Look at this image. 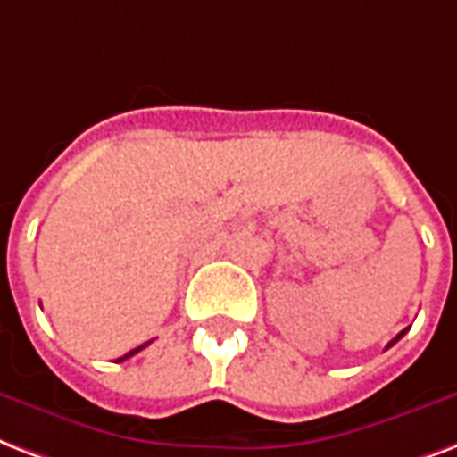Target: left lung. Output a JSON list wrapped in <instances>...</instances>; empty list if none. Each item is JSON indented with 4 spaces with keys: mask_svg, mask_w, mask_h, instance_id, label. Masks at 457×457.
I'll list each match as a JSON object with an SVG mask.
<instances>
[{
    "mask_svg": "<svg viewBox=\"0 0 457 457\" xmlns=\"http://www.w3.org/2000/svg\"><path fill=\"white\" fill-rule=\"evenodd\" d=\"M407 330V328H405ZM405 330H403V333H398V336H395V337H393V340H391V343H388V347H391V345H395V343H398V340H400V337H403V336H405Z\"/></svg>",
    "mask_w": 457,
    "mask_h": 457,
    "instance_id": "1",
    "label": "left lung"
}]
</instances>
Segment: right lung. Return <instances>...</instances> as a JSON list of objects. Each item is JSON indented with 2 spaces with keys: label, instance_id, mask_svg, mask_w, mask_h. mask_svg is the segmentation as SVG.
Returning a JSON list of instances; mask_svg holds the SVG:
<instances>
[{
  "label": "right lung",
  "instance_id": "right-lung-1",
  "mask_svg": "<svg viewBox=\"0 0 457 457\" xmlns=\"http://www.w3.org/2000/svg\"><path fill=\"white\" fill-rule=\"evenodd\" d=\"M145 345H148V343H145ZM145 345H141V347H136V350H131V353H127V354H124V357H120V360H117V361H124V360H129V357H134L136 353H141V350H144Z\"/></svg>",
  "mask_w": 457,
  "mask_h": 457
}]
</instances>
